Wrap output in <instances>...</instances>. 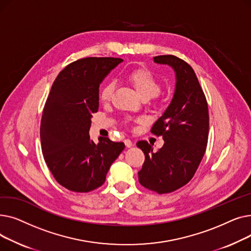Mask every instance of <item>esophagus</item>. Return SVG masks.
I'll return each mask as SVG.
<instances>
[{
    "instance_id": "1",
    "label": "esophagus",
    "mask_w": 251,
    "mask_h": 251,
    "mask_svg": "<svg viewBox=\"0 0 251 251\" xmlns=\"http://www.w3.org/2000/svg\"><path fill=\"white\" fill-rule=\"evenodd\" d=\"M124 142H125V146H126V148H131L133 146V142L131 141L130 139H125L124 140Z\"/></svg>"
}]
</instances>
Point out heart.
<instances>
[{"mask_svg": "<svg viewBox=\"0 0 251 251\" xmlns=\"http://www.w3.org/2000/svg\"><path fill=\"white\" fill-rule=\"evenodd\" d=\"M128 81L133 85L139 96L143 99H150L157 95L161 89V84L154 74L146 67H138L130 70L126 75ZM114 91V83H105L100 92V98L103 102L111 100Z\"/></svg>", "mask_w": 251, "mask_h": 251, "instance_id": "1", "label": "heart"}]
</instances>
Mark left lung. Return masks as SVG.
Returning a JSON list of instances; mask_svg holds the SVG:
<instances>
[{"label": "left lung", "instance_id": "8db88e82", "mask_svg": "<svg viewBox=\"0 0 251 251\" xmlns=\"http://www.w3.org/2000/svg\"><path fill=\"white\" fill-rule=\"evenodd\" d=\"M153 61L174 69L176 88L172 101L151 130L163 136V148L154 152L148 141L136 143L146 155L138 180L143 187L164 194L186 185L194 176L205 152L209 118L205 96L191 66L173 55L156 56Z\"/></svg>", "mask_w": 251, "mask_h": 251}]
</instances>
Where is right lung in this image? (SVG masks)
I'll return each instance as SVG.
<instances>
[{
	"instance_id": "right-lung-1",
	"label": "right lung",
	"mask_w": 251,
	"mask_h": 251,
	"mask_svg": "<svg viewBox=\"0 0 251 251\" xmlns=\"http://www.w3.org/2000/svg\"><path fill=\"white\" fill-rule=\"evenodd\" d=\"M123 60L83 58L59 73L47 99L41 122V142L50 173L63 187L89 192L101 186L123 142L108 137L90 140L92 114L99 110V87Z\"/></svg>"
}]
</instances>
